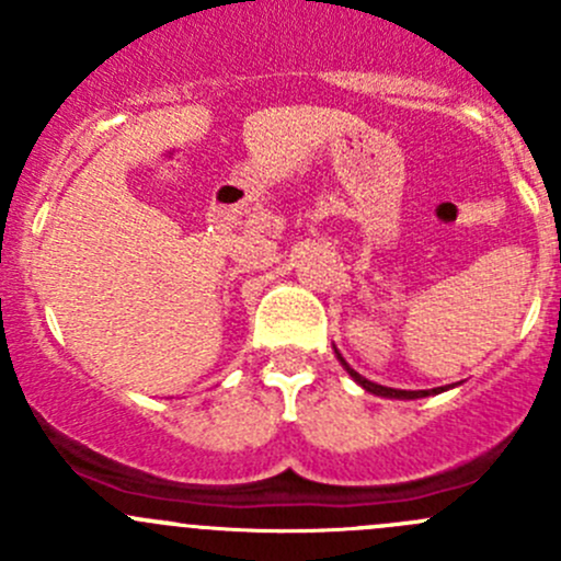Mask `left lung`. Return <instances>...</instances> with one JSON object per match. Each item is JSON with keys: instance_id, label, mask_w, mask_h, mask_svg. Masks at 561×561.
Listing matches in <instances>:
<instances>
[{"instance_id": "8db88e82", "label": "left lung", "mask_w": 561, "mask_h": 561, "mask_svg": "<svg viewBox=\"0 0 561 561\" xmlns=\"http://www.w3.org/2000/svg\"><path fill=\"white\" fill-rule=\"evenodd\" d=\"M336 355H339V353H336ZM339 360H342V366H344V369L350 371V377H353V380L358 382L360 388H366V390H369V393H375V396H388V399H421V396H432V393H437V390H439V388H434V390H396V388L377 386V382L366 380V377H360L358 371H355V369H350V366L344 364V358H342V355H339Z\"/></svg>"}]
</instances>
